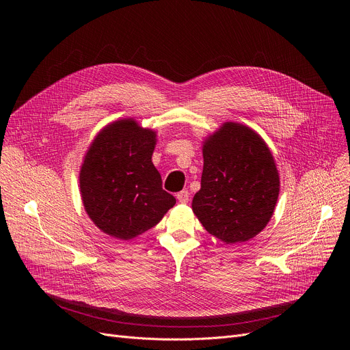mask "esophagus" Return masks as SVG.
Returning a JSON list of instances; mask_svg holds the SVG:
<instances>
[{"instance_id": "obj_1", "label": "esophagus", "mask_w": 350, "mask_h": 350, "mask_svg": "<svg viewBox=\"0 0 350 350\" xmlns=\"http://www.w3.org/2000/svg\"><path fill=\"white\" fill-rule=\"evenodd\" d=\"M176 196H177V201H178L180 204H187V202L189 201V192H188L187 189L177 192Z\"/></svg>"}]
</instances>
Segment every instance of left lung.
<instances>
[{"instance_id": "obj_1", "label": "left lung", "mask_w": 350, "mask_h": 350, "mask_svg": "<svg viewBox=\"0 0 350 350\" xmlns=\"http://www.w3.org/2000/svg\"><path fill=\"white\" fill-rule=\"evenodd\" d=\"M201 189L192 212L224 243L246 242L270 221L280 176L270 148L251 127L226 122L205 138Z\"/></svg>"}]
</instances>
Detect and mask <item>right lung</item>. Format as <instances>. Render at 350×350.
I'll list each match as a JSON object with an SVG mask.
<instances>
[{
    "mask_svg": "<svg viewBox=\"0 0 350 350\" xmlns=\"http://www.w3.org/2000/svg\"><path fill=\"white\" fill-rule=\"evenodd\" d=\"M157 131L134 119L107 124L90 144L79 183L83 206L109 237L130 241L157 226L176 198L152 163Z\"/></svg>",
    "mask_w": 350,
    "mask_h": 350,
    "instance_id": "add662e5",
    "label": "right lung"
}]
</instances>
